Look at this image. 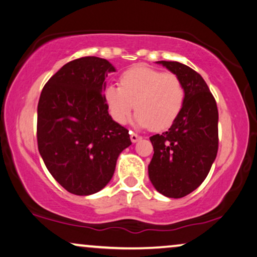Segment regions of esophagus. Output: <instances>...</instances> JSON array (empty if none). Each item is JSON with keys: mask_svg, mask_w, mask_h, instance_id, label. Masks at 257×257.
I'll return each instance as SVG.
<instances>
[{"mask_svg": "<svg viewBox=\"0 0 257 257\" xmlns=\"http://www.w3.org/2000/svg\"><path fill=\"white\" fill-rule=\"evenodd\" d=\"M141 139H142L141 135L136 134V133H134V132H131V140H132V142H138L139 140H141Z\"/></svg>", "mask_w": 257, "mask_h": 257, "instance_id": "obj_1", "label": "esophagus"}]
</instances>
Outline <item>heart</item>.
I'll return each instance as SVG.
<instances>
[{"mask_svg":"<svg viewBox=\"0 0 257 257\" xmlns=\"http://www.w3.org/2000/svg\"><path fill=\"white\" fill-rule=\"evenodd\" d=\"M119 85H107L103 97L115 122L124 124L135 107V121L153 131L169 128L182 110L184 87L174 73L135 66L123 71Z\"/></svg>","mask_w":257,"mask_h":257,"instance_id":"obj_1","label":"heart"}]
</instances>
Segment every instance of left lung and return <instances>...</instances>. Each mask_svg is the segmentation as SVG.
I'll use <instances>...</instances> for the list:
<instances>
[{
    "mask_svg": "<svg viewBox=\"0 0 257 257\" xmlns=\"http://www.w3.org/2000/svg\"><path fill=\"white\" fill-rule=\"evenodd\" d=\"M184 87L182 110L168 132L150 136L154 155L149 179L164 196L180 198L206 180L218 150L216 101L202 76L176 61H159Z\"/></svg>",
    "mask_w": 257,
    "mask_h": 257,
    "instance_id": "8db88e82",
    "label": "left lung"
}]
</instances>
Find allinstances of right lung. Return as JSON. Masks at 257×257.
<instances>
[{"instance_id":"1","label":"right lung","mask_w":257,"mask_h":257,"mask_svg":"<svg viewBox=\"0 0 257 257\" xmlns=\"http://www.w3.org/2000/svg\"><path fill=\"white\" fill-rule=\"evenodd\" d=\"M115 68L84 56L51 76L37 105V147L51 176L67 191L90 195L114 175L119 153L132 145L129 131L111 118L102 90Z\"/></svg>"}]
</instances>
